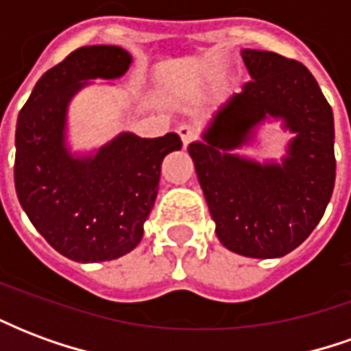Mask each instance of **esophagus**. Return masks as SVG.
Here are the masks:
<instances>
[{"label": "esophagus", "instance_id": "1", "mask_svg": "<svg viewBox=\"0 0 351 351\" xmlns=\"http://www.w3.org/2000/svg\"><path fill=\"white\" fill-rule=\"evenodd\" d=\"M178 135H180V138H182L184 146H188L191 143V141H195L197 138V130L193 128V125H190V123H182V125H178Z\"/></svg>", "mask_w": 351, "mask_h": 351}]
</instances>
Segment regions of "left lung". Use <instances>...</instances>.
<instances>
[{"label": "left lung", "instance_id": "left-lung-1", "mask_svg": "<svg viewBox=\"0 0 351 351\" xmlns=\"http://www.w3.org/2000/svg\"><path fill=\"white\" fill-rule=\"evenodd\" d=\"M252 80L188 146L216 235L228 250L282 258L314 231L335 188V120L312 73L267 50H241ZM292 133L280 160L239 154L265 123Z\"/></svg>", "mask_w": 351, "mask_h": 351}]
</instances>
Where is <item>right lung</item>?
Instances as JSON below:
<instances>
[{
    "label": "right lung",
    "instance_id": "right-lung-1",
    "mask_svg": "<svg viewBox=\"0 0 351 351\" xmlns=\"http://www.w3.org/2000/svg\"><path fill=\"white\" fill-rule=\"evenodd\" d=\"M131 62L114 45L77 49L37 80L16 122L20 205L54 250L79 263L112 261L141 243L161 161L182 148L176 133L145 138L131 131L93 150L71 148L73 97L93 80L123 77Z\"/></svg>",
    "mask_w": 351,
    "mask_h": 351
}]
</instances>
